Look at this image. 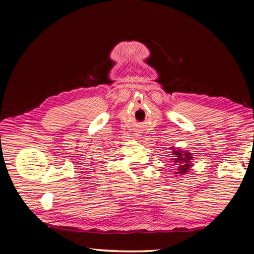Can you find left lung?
<instances>
[{
    "label": "left lung",
    "mask_w": 254,
    "mask_h": 254,
    "mask_svg": "<svg viewBox=\"0 0 254 254\" xmlns=\"http://www.w3.org/2000/svg\"><path fill=\"white\" fill-rule=\"evenodd\" d=\"M173 154L175 157V162L179 163V168H178L179 174L188 173L189 167H191L190 162H189V160L191 159V154L187 153V152L183 153L182 150H178L177 151V150H175V149H173Z\"/></svg>",
    "instance_id": "obj_1"
}]
</instances>
